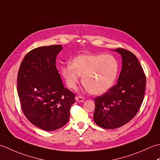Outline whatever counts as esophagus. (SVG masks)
<instances>
[{"label": "esophagus", "mask_w": 160, "mask_h": 160, "mask_svg": "<svg viewBox=\"0 0 160 160\" xmlns=\"http://www.w3.org/2000/svg\"><path fill=\"white\" fill-rule=\"evenodd\" d=\"M76 100L78 102H84V98L82 96H76Z\"/></svg>", "instance_id": "1"}]
</instances>
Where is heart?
Returning <instances> with one entry per match:
<instances>
[{"instance_id":"heart-1","label":"heart","mask_w":160,"mask_h":160,"mask_svg":"<svg viewBox=\"0 0 160 160\" xmlns=\"http://www.w3.org/2000/svg\"><path fill=\"white\" fill-rule=\"evenodd\" d=\"M119 64L113 56L81 55L61 67L67 85L76 89L82 76L87 89L93 94H101L112 87L116 80Z\"/></svg>"}]
</instances>
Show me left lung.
Listing matches in <instances>:
<instances>
[{
  "mask_svg": "<svg viewBox=\"0 0 160 160\" xmlns=\"http://www.w3.org/2000/svg\"><path fill=\"white\" fill-rule=\"evenodd\" d=\"M115 51L122 58L118 82L106 93L94 98V122L107 129L120 127L136 115L143 102L146 87V76L137 57L125 49Z\"/></svg>",
  "mask_w": 160,
  "mask_h": 160,
  "instance_id": "8db88e82",
  "label": "left lung"
}]
</instances>
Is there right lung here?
Masks as SVG:
<instances>
[{
    "label": "right lung",
    "instance_id": "right-lung-1",
    "mask_svg": "<svg viewBox=\"0 0 160 160\" xmlns=\"http://www.w3.org/2000/svg\"><path fill=\"white\" fill-rule=\"evenodd\" d=\"M60 45L37 47L26 54L18 70L17 90L27 119L42 130L51 131L65 125L75 95L63 86L56 68Z\"/></svg>",
    "mask_w": 160,
    "mask_h": 160
}]
</instances>
